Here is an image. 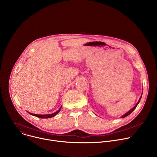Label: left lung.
<instances>
[{"label": "left lung", "mask_w": 157, "mask_h": 157, "mask_svg": "<svg viewBox=\"0 0 157 157\" xmlns=\"http://www.w3.org/2000/svg\"><path fill=\"white\" fill-rule=\"evenodd\" d=\"M141 98H142V95H141V97L140 98V99H139V101H138V102L136 104V105H135V106H134L132 109H131L128 112H127V113H126V114H125L124 115H123L122 117H121V118H124V117H127V116H128L129 114H130L132 113V112L134 110V109H135L136 107H137V105L139 104V103L140 102V99H141Z\"/></svg>", "instance_id": "obj_1"}]
</instances>
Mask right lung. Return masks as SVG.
Returning <instances> with one entry per match:
<instances>
[{
  "label": "right lung",
  "mask_w": 157,
  "mask_h": 157,
  "mask_svg": "<svg viewBox=\"0 0 157 157\" xmlns=\"http://www.w3.org/2000/svg\"><path fill=\"white\" fill-rule=\"evenodd\" d=\"M61 107L62 106H61V107L59 108V109L58 110H57L56 112H55V113H53V114H45V115H40V114H32V113H28L30 114H31V115H32V116H35V117H38V118H41V119H47V118H50V117H54L55 116H56L59 112L60 111V109H61Z\"/></svg>",
  "instance_id": "obj_1"
}]
</instances>
